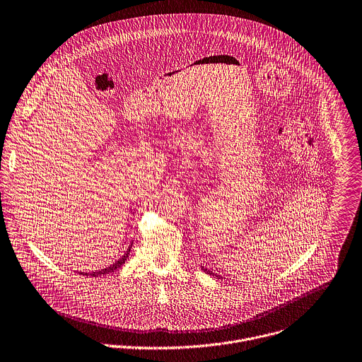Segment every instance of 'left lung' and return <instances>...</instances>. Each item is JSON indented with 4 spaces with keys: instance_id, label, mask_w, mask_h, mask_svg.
I'll return each instance as SVG.
<instances>
[{
    "instance_id": "obj_1",
    "label": "left lung",
    "mask_w": 362,
    "mask_h": 362,
    "mask_svg": "<svg viewBox=\"0 0 362 362\" xmlns=\"http://www.w3.org/2000/svg\"><path fill=\"white\" fill-rule=\"evenodd\" d=\"M202 270H204V272H205V273H208V274H214V273H212V272H209V270H206V269H204V267H202ZM214 276H215V274H214Z\"/></svg>"
}]
</instances>
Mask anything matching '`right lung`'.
Segmentation results:
<instances>
[{"instance_id":"1","label":"right lung","mask_w":362,"mask_h":362,"mask_svg":"<svg viewBox=\"0 0 362 362\" xmlns=\"http://www.w3.org/2000/svg\"><path fill=\"white\" fill-rule=\"evenodd\" d=\"M132 247V246H130ZM130 247L127 249V252L117 260V262H115L113 264H110L109 267H106V269H100V270H96V272H92V273H83V272H81V274H83V276H92V277H98V276H105V274H109V273H112V272H115L116 269H119V267H122L123 264H124V262L127 260V257H129V255H130Z\"/></svg>"}]
</instances>
